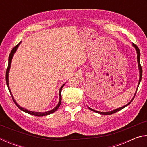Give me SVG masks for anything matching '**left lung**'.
Masks as SVG:
<instances>
[{
    "instance_id": "1",
    "label": "left lung",
    "mask_w": 147,
    "mask_h": 147,
    "mask_svg": "<svg viewBox=\"0 0 147 147\" xmlns=\"http://www.w3.org/2000/svg\"><path fill=\"white\" fill-rule=\"evenodd\" d=\"M132 45H133L134 47H135V49H136V51H137V54H138V56H137V59H138V68H139V75H140V76H139V83H138V88L139 84H140V82H141V78H142V67H141V63H140V51H139V48L138 47V46L136 45H135L134 43H133V44H132ZM138 88H137V90H138ZM137 90H136V91L135 94H134V96L133 98L131 99V100L130 102H129V103H128V104H126V105H124V106H122V107H121V108H117V109H114V110H113V111H108V112H101V111H98L94 110V109H92V108H89V107H88V108H89V109H90V110L93 111H94V112L98 113H100V114H102V115H111V114L115 113H116V112H117V111H120L121 109H122L123 108H125L126 106H127L128 105H129V104H130L131 102H132V100H134V97H135V96H136V94Z\"/></svg>"
}]
</instances>
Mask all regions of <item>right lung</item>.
<instances>
[{
  "label": "right lung",
  "instance_id": "right-lung-1",
  "mask_svg": "<svg viewBox=\"0 0 147 147\" xmlns=\"http://www.w3.org/2000/svg\"><path fill=\"white\" fill-rule=\"evenodd\" d=\"M21 42H20L19 43H18L17 45L16 46H15L13 49L11 50V53L10 54H9V59H8V68H7L6 69V84H7V86H8V89H9V93H10L11 94V96L12 98H13V100L15 102V104H16V106L18 107V108L21 109V110L24 111V112H26L27 113H29L30 114V115H35V116H38V117H41V116H45V115H49V114H51L53 113L54 112H55V111L57 110V109H58V108L59 107V106H60L61 104V90H62V88H63V87L64 86V85L65 84H64L63 86H62L61 88H60V89H59V102L58 104V105H57L55 108H54V109H51V110L50 111H45V112H37V111H29V110H27L26 109L24 108H22V107L20 106L19 104H17V103L16 102V100H14V98L13 95H12L11 94V90L10 89H9V83H8V73H9V69H10V66H11V60H12V58H13V56L14 55V53H16V51H17V48H18L19 45H20V43H21Z\"/></svg>",
  "mask_w": 147,
  "mask_h": 147
}]
</instances>
